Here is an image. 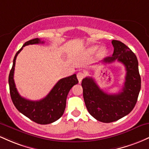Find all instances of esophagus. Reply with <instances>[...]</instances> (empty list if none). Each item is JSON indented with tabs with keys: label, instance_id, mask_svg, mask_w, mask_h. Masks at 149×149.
Returning a JSON list of instances; mask_svg holds the SVG:
<instances>
[{
	"label": "esophagus",
	"instance_id": "1",
	"mask_svg": "<svg viewBox=\"0 0 149 149\" xmlns=\"http://www.w3.org/2000/svg\"><path fill=\"white\" fill-rule=\"evenodd\" d=\"M77 79L79 80V82H81V80L84 79V77H85V74L84 73L82 72H79L77 73Z\"/></svg>",
	"mask_w": 149,
	"mask_h": 149
}]
</instances>
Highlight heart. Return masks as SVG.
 <instances>
[{
    "mask_svg": "<svg viewBox=\"0 0 149 149\" xmlns=\"http://www.w3.org/2000/svg\"><path fill=\"white\" fill-rule=\"evenodd\" d=\"M98 46H91V47L88 49V52L91 53L96 52V50L98 49ZM106 53V48L105 47H102L101 48V49L99 50V51H98V55H99V56H103V55H105V53Z\"/></svg>",
    "mask_w": 149,
    "mask_h": 149,
    "instance_id": "1",
    "label": "heart"
}]
</instances>
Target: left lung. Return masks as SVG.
Masks as SVG:
<instances>
[{"instance_id": "obj_1", "label": "left lung", "mask_w": 149, "mask_h": 149, "mask_svg": "<svg viewBox=\"0 0 149 149\" xmlns=\"http://www.w3.org/2000/svg\"><path fill=\"white\" fill-rule=\"evenodd\" d=\"M112 44L114 47L113 56L107 57L103 62L111 63L118 61L125 65L126 76L121 92L115 94L104 92L92 77H86L81 81L84 100L88 113L105 123L117 121L132 111L141 89L136 56L121 41L113 40Z\"/></svg>"}]
</instances>
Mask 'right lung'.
Listing matches in <instances>:
<instances>
[{"label":"right lung","mask_w":149,"mask_h":149,"mask_svg":"<svg viewBox=\"0 0 149 149\" xmlns=\"http://www.w3.org/2000/svg\"><path fill=\"white\" fill-rule=\"evenodd\" d=\"M40 43H43V41L38 38L29 40L25 42L22 47L17 52L10 72L8 82L12 101L17 109L35 123L40 125H47L58 120L63 115L68 93L71 88L78 83V80L75 74L60 79L47 96L39 101H30L22 97L17 90L14 81L17 56L25 46Z\"/></svg>","instance_id":"1"}]
</instances>
